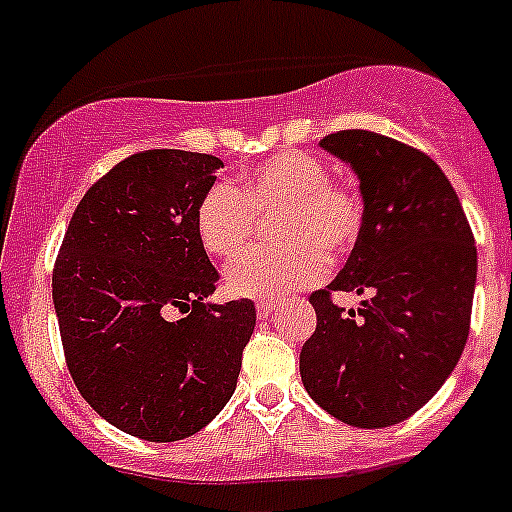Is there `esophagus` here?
Masks as SVG:
<instances>
[{"label":"esophagus","mask_w":512,"mask_h":512,"mask_svg":"<svg viewBox=\"0 0 512 512\" xmlns=\"http://www.w3.org/2000/svg\"><path fill=\"white\" fill-rule=\"evenodd\" d=\"M271 311H274V301H259V304H256V316H259V319H269Z\"/></svg>","instance_id":"1"}]
</instances>
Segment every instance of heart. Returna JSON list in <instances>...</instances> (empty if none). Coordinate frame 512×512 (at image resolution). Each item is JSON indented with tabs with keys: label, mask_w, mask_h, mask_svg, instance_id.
I'll list each match as a JSON object with an SVG mask.
<instances>
[{
	"label": "heart",
	"mask_w": 512,
	"mask_h": 512,
	"mask_svg": "<svg viewBox=\"0 0 512 512\" xmlns=\"http://www.w3.org/2000/svg\"><path fill=\"white\" fill-rule=\"evenodd\" d=\"M261 218H274V248L246 253L226 271L233 296L279 299L324 279L329 261L347 256L364 223V201L329 178L324 160L284 150L231 183H213L196 206L203 251L231 261L246 251Z\"/></svg>",
	"instance_id": "b5f03b06"
}]
</instances>
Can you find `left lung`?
Segmentation results:
<instances>
[{
	"label": "left lung",
	"instance_id": "8db88e82",
	"mask_svg": "<svg viewBox=\"0 0 512 512\" xmlns=\"http://www.w3.org/2000/svg\"><path fill=\"white\" fill-rule=\"evenodd\" d=\"M319 145L359 175L364 223L347 266L309 296L316 329L301 347V382L347 425H397L430 402L465 349L478 248L427 153L372 130H339ZM334 290L368 299L344 312Z\"/></svg>",
	"mask_w": 512,
	"mask_h": 512
}]
</instances>
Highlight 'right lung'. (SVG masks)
Listing matches in <instances>:
<instances>
[{
    "label": "right lung",
    "instance_id": "right-lung-1",
    "mask_svg": "<svg viewBox=\"0 0 512 512\" xmlns=\"http://www.w3.org/2000/svg\"><path fill=\"white\" fill-rule=\"evenodd\" d=\"M218 168L216 155L168 148L120 160L77 203L52 269L72 382L140 440L203 430L231 399L256 326L251 299L206 304L218 271L193 218Z\"/></svg>",
    "mask_w": 512,
    "mask_h": 512
}]
</instances>
